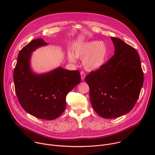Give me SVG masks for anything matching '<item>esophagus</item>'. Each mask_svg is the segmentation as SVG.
<instances>
[{"mask_svg":"<svg viewBox=\"0 0 155 155\" xmlns=\"http://www.w3.org/2000/svg\"><path fill=\"white\" fill-rule=\"evenodd\" d=\"M80 75H81V80H84V78H85V73L83 72V71H81L80 72Z\"/></svg>","mask_w":155,"mask_h":155,"instance_id":"esophagus-1","label":"esophagus"}]
</instances>
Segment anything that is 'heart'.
<instances>
[{"instance_id": "obj_1", "label": "heart", "mask_w": 155, "mask_h": 155, "mask_svg": "<svg viewBox=\"0 0 155 155\" xmlns=\"http://www.w3.org/2000/svg\"><path fill=\"white\" fill-rule=\"evenodd\" d=\"M72 51L69 50L68 56L71 62L77 58L83 59L84 68L88 71L100 69L105 64L108 56V51L105 43L99 41H84L77 44Z\"/></svg>"}]
</instances>
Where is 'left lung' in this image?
Listing matches in <instances>:
<instances>
[{"label": "left lung", "mask_w": 155, "mask_h": 155, "mask_svg": "<svg viewBox=\"0 0 155 155\" xmlns=\"http://www.w3.org/2000/svg\"><path fill=\"white\" fill-rule=\"evenodd\" d=\"M115 54L102 68L91 71L85 81L94 111L104 118L121 117L133 108L143 83L137 50L118 38L111 37Z\"/></svg>", "instance_id": "8db88e82"}]
</instances>
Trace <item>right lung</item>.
Returning <instances> with one entry per match:
<instances>
[{"instance_id": "1", "label": "right lung", "mask_w": 155, "mask_h": 155, "mask_svg": "<svg viewBox=\"0 0 155 155\" xmlns=\"http://www.w3.org/2000/svg\"><path fill=\"white\" fill-rule=\"evenodd\" d=\"M47 45L42 38H37L20 50L13 80L18 101L24 110L37 118L52 120L65 110L66 96L80 83L81 77L78 70L62 68L41 75L33 73L30 68L31 53Z\"/></svg>"}]
</instances>
